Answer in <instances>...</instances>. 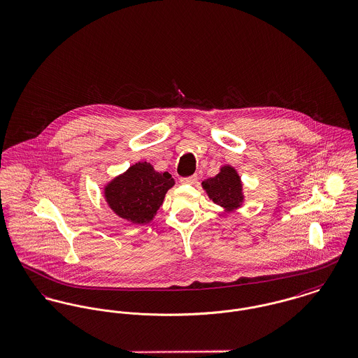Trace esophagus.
I'll use <instances>...</instances> for the list:
<instances>
[{"label": "esophagus", "instance_id": "esophagus-1", "mask_svg": "<svg viewBox=\"0 0 358 358\" xmlns=\"http://www.w3.org/2000/svg\"><path fill=\"white\" fill-rule=\"evenodd\" d=\"M180 181H181V184H185V185H192V184H194V182L197 181V176H196V174H193V176H191V177H184V178H181Z\"/></svg>", "mask_w": 358, "mask_h": 358}]
</instances>
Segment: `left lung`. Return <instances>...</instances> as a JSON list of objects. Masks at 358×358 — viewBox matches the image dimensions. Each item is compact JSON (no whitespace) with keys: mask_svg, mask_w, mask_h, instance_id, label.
<instances>
[{"mask_svg":"<svg viewBox=\"0 0 358 358\" xmlns=\"http://www.w3.org/2000/svg\"><path fill=\"white\" fill-rule=\"evenodd\" d=\"M208 197L226 208V211H233L243 204V184L236 169L231 166L220 167V171L211 178L201 182Z\"/></svg>","mask_w":358,"mask_h":358,"instance_id":"left-lung-1","label":"left lung"}]
</instances>
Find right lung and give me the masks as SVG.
Masks as SVG:
<instances>
[{
    "label": "right lung",
    "instance_id": "add662e5",
    "mask_svg": "<svg viewBox=\"0 0 358 358\" xmlns=\"http://www.w3.org/2000/svg\"><path fill=\"white\" fill-rule=\"evenodd\" d=\"M173 185L167 171L159 173L150 164L138 162L105 187V197L118 217L144 224L155 217Z\"/></svg>",
    "mask_w": 358,
    "mask_h": 358
}]
</instances>
